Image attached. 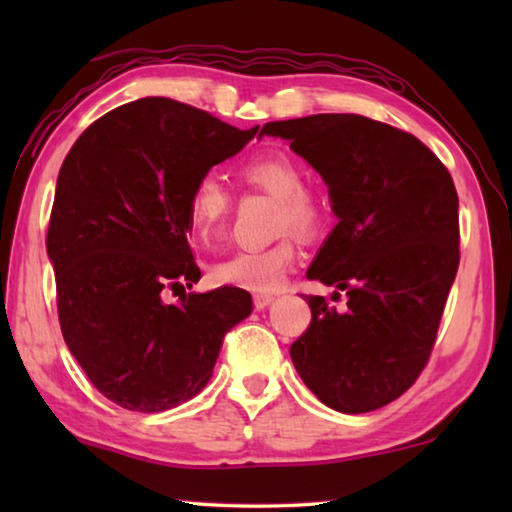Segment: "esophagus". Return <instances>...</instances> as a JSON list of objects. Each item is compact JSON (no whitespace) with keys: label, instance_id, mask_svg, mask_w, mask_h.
Instances as JSON below:
<instances>
[{"label":"esophagus","instance_id":"34e87169","mask_svg":"<svg viewBox=\"0 0 512 512\" xmlns=\"http://www.w3.org/2000/svg\"><path fill=\"white\" fill-rule=\"evenodd\" d=\"M273 300H275L273 293H255V307L257 309H266Z\"/></svg>","mask_w":512,"mask_h":512}]
</instances>
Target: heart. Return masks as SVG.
I'll use <instances>...</instances> for the list:
<instances>
[{
    "instance_id": "b5f03b06",
    "label": "heart",
    "mask_w": 512,
    "mask_h": 512,
    "mask_svg": "<svg viewBox=\"0 0 512 512\" xmlns=\"http://www.w3.org/2000/svg\"><path fill=\"white\" fill-rule=\"evenodd\" d=\"M239 176L248 187L275 198V225L284 237L268 248L232 253L212 268V275L216 282L230 287L259 293L275 291L298 255L296 239L286 232L293 231L302 241H314L327 230L332 214L323 198L305 189V169L289 153L275 151L248 160L239 169ZM230 210L232 198L219 178L207 173L196 180L187 196V228L198 246H212L223 237Z\"/></svg>"
}]
</instances>
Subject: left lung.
Here are the masks:
<instances>
[{
    "label": "left lung",
    "instance_id": "obj_1",
    "mask_svg": "<svg viewBox=\"0 0 512 512\" xmlns=\"http://www.w3.org/2000/svg\"><path fill=\"white\" fill-rule=\"evenodd\" d=\"M259 135L289 140L339 216L307 277L348 293V307L307 296L293 366L329 409H381L415 384L436 343L461 257L454 180L418 137L361 115L271 121Z\"/></svg>",
    "mask_w": 512,
    "mask_h": 512
}]
</instances>
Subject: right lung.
Listing matches in <instances>:
<instances>
[{
	"label": "right lung",
	"instance_id": "add662e5",
	"mask_svg": "<svg viewBox=\"0 0 512 512\" xmlns=\"http://www.w3.org/2000/svg\"><path fill=\"white\" fill-rule=\"evenodd\" d=\"M187 103L146 97L106 112L60 167L47 230L69 352L110 402L158 413L210 381L250 293L201 280L187 244L189 189L253 140ZM167 292L181 300L163 302Z\"/></svg>",
	"mask_w": 512,
	"mask_h": 512
}]
</instances>
